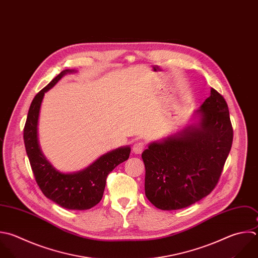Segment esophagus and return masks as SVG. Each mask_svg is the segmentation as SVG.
I'll list each match as a JSON object with an SVG mask.
<instances>
[{
    "label": "esophagus",
    "instance_id": "esophagus-1",
    "mask_svg": "<svg viewBox=\"0 0 258 258\" xmlns=\"http://www.w3.org/2000/svg\"><path fill=\"white\" fill-rule=\"evenodd\" d=\"M145 149V143L142 141H137L133 144V152L135 154H141Z\"/></svg>",
    "mask_w": 258,
    "mask_h": 258
}]
</instances>
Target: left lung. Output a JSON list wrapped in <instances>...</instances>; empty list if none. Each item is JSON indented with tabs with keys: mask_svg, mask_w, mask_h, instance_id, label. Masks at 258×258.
I'll return each mask as SVG.
<instances>
[{
	"mask_svg": "<svg viewBox=\"0 0 258 258\" xmlns=\"http://www.w3.org/2000/svg\"><path fill=\"white\" fill-rule=\"evenodd\" d=\"M201 121L142 153L145 196L160 210H179L207 197L217 185L233 142L228 105L211 89L198 111Z\"/></svg>",
	"mask_w": 258,
	"mask_h": 258,
	"instance_id": "left-lung-1",
	"label": "left lung"
}]
</instances>
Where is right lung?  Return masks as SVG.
<instances>
[{"instance_id": "obj_1", "label": "right lung", "mask_w": 258, "mask_h": 258, "mask_svg": "<svg viewBox=\"0 0 258 258\" xmlns=\"http://www.w3.org/2000/svg\"><path fill=\"white\" fill-rule=\"evenodd\" d=\"M62 71L33 99L24 127V143L35 180L43 195L69 210H89L103 198L108 174L129 158L130 147L113 150L96 160L86 169L75 173L56 170L42 154L37 138L39 110L44 93L51 89L67 73Z\"/></svg>"}]
</instances>
